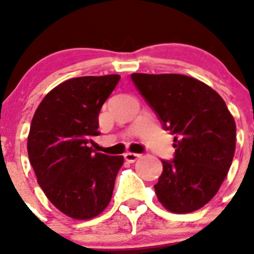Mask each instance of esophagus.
Returning a JSON list of instances; mask_svg holds the SVG:
<instances>
[{"instance_id": "34e87169", "label": "esophagus", "mask_w": 254, "mask_h": 254, "mask_svg": "<svg viewBox=\"0 0 254 254\" xmlns=\"http://www.w3.org/2000/svg\"><path fill=\"white\" fill-rule=\"evenodd\" d=\"M141 155L139 154H135V153H127L124 154V159L127 160V162H135L137 159H139Z\"/></svg>"}]
</instances>
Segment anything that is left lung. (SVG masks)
<instances>
[{"label": "left lung", "mask_w": 254, "mask_h": 254, "mask_svg": "<svg viewBox=\"0 0 254 254\" xmlns=\"http://www.w3.org/2000/svg\"><path fill=\"white\" fill-rule=\"evenodd\" d=\"M139 94L174 135V159L154 185L176 214L196 211L217 193L235 153L237 127L223 99L208 84L180 74H131Z\"/></svg>", "instance_id": "left-lung-1"}]
</instances>
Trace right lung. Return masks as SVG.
<instances>
[{"mask_svg":"<svg viewBox=\"0 0 254 254\" xmlns=\"http://www.w3.org/2000/svg\"><path fill=\"white\" fill-rule=\"evenodd\" d=\"M121 80L119 75L66 80L49 92L32 119L30 162L49 200L66 216L89 220L112 198L123 156L89 147L99 136V112Z\"/></svg>","mask_w":254,"mask_h":254,"instance_id":"1","label":"right lung"}]
</instances>
